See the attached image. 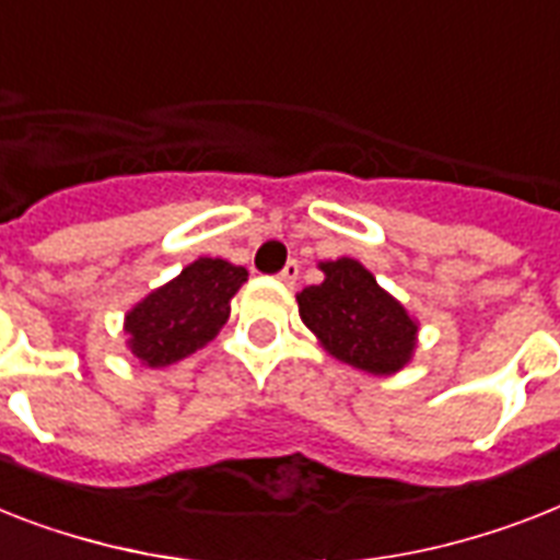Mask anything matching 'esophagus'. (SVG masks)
Wrapping results in <instances>:
<instances>
[{"label": "esophagus", "mask_w": 560, "mask_h": 560, "mask_svg": "<svg viewBox=\"0 0 560 560\" xmlns=\"http://www.w3.org/2000/svg\"><path fill=\"white\" fill-rule=\"evenodd\" d=\"M279 279L284 281V284H293V281L299 279V261H288V265L281 267Z\"/></svg>", "instance_id": "obj_1"}]
</instances>
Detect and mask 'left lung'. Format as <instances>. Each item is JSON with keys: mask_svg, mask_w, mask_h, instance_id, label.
Wrapping results in <instances>:
<instances>
[{"mask_svg": "<svg viewBox=\"0 0 560 560\" xmlns=\"http://www.w3.org/2000/svg\"><path fill=\"white\" fill-rule=\"evenodd\" d=\"M325 281L295 295L302 322L322 345L368 374H394L411 359L417 322L353 258L325 261Z\"/></svg>", "mask_w": 560, "mask_h": 560, "instance_id": "1", "label": "left lung"}]
</instances>
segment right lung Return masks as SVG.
Instances as JSON below:
<instances>
[{"instance_id": "obj_1", "label": "right lung", "mask_w": 560, "mask_h": 560, "mask_svg": "<svg viewBox=\"0 0 560 560\" xmlns=\"http://www.w3.org/2000/svg\"><path fill=\"white\" fill-rule=\"evenodd\" d=\"M247 281V270L224 258H198L177 279L149 293L126 316L131 353L149 368L189 357L224 327L230 299Z\"/></svg>"}]
</instances>
